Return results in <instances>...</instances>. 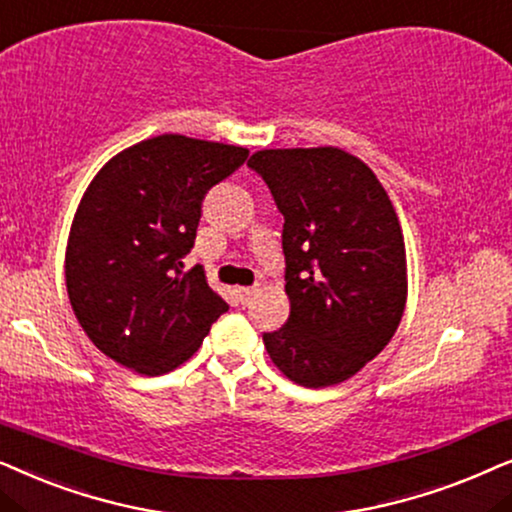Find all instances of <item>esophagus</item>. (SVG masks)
I'll list each match as a JSON object with an SVG mask.
<instances>
[{"instance_id":"esophagus-1","label":"esophagus","mask_w":512,"mask_h":512,"mask_svg":"<svg viewBox=\"0 0 512 512\" xmlns=\"http://www.w3.org/2000/svg\"><path fill=\"white\" fill-rule=\"evenodd\" d=\"M252 292H255V288H236V295L241 302H248V299L252 297Z\"/></svg>"}]
</instances>
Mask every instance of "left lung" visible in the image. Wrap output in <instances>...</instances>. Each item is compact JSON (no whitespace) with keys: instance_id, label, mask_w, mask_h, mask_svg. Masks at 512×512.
Returning a JSON list of instances; mask_svg holds the SVG:
<instances>
[{"instance_id":"1","label":"left lung","mask_w":512,"mask_h":512,"mask_svg":"<svg viewBox=\"0 0 512 512\" xmlns=\"http://www.w3.org/2000/svg\"><path fill=\"white\" fill-rule=\"evenodd\" d=\"M248 166L285 217L290 318L264 332V346L295 384H339L391 342L403 318L407 267L398 215L377 175L337 147L262 149Z\"/></svg>"}]
</instances>
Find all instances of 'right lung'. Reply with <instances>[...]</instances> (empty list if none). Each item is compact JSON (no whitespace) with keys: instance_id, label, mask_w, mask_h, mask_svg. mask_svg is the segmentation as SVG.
<instances>
[{"instance_id":"add662e5","label":"right lung","mask_w":512,"mask_h":512,"mask_svg":"<svg viewBox=\"0 0 512 512\" xmlns=\"http://www.w3.org/2000/svg\"><path fill=\"white\" fill-rule=\"evenodd\" d=\"M248 149L159 135L124 149L93 177L65 252L67 295L88 339L119 365L166 374L199 349L229 309L201 264L182 274L208 189Z\"/></svg>"}]
</instances>
